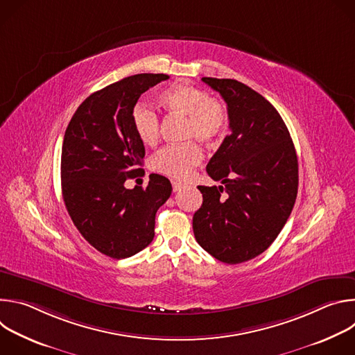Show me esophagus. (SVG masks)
Returning <instances> with one entry per match:
<instances>
[{"label": "esophagus", "instance_id": "1", "mask_svg": "<svg viewBox=\"0 0 355 355\" xmlns=\"http://www.w3.org/2000/svg\"><path fill=\"white\" fill-rule=\"evenodd\" d=\"M171 185H173V191H174V192H177V191H180V189L182 188V184H181V182H177V181H173Z\"/></svg>", "mask_w": 355, "mask_h": 355}]
</instances>
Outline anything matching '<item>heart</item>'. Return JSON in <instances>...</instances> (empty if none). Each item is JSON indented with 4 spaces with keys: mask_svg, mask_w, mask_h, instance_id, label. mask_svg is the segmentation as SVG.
Wrapping results in <instances>:
<instances>
[{
    "mask_svg": "<svg viewBox=\"0 0 355 355\" xmlns=\"http://www.w3.org/2000/svg\"><path fill=\"white\" fill-rule=\"evenodd\" d=\"M162 104L174 114L187 116L185 137H196L204 143L218 141L227 129L229 115L222 103L199 87L177 83L160 94ZM132 123L144 144H155L160 133L159 115L147 105L137 104L132 111ZM204 157L195 141L166 146L151 157L150 167L171 178L185 180Z\"/></svg>",
    "mask_w": 355,
    "mask_h": 355,
    "instance_id": "obj_1",
    "label": "heart"
}]
</instances>
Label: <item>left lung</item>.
Here are the masks:
<instances>
[{"label": "left lung", "mask_w": 355, "mask_h": 355, "mask_svg": "<svg viewBox=\"0 0 355 355\" xmlns=\"http://www.w3.org/2000/svg\"><path fill=\"white\" fill-rule=\"evenodd\" d=\"M227 105L230 133L207 166L223 185L204 187L192 219L199 245L226 264L260 256L286 223L297 193L289 130L268 101L232 78L202 77Z\"/></svg>", "instance_id": "obj_1"}]
</instances>
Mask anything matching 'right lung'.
Returning <instances> with one entry per match:
<instances>
[{"label":"right lung","instance_id":"right-lung-1","mask_svg":"<svg viewBox=\"0 0 355 355\" xmlns=\"http://www.w3.org/2000/svg\"><path fill=\"white\" fill-rule=\"evenodd\" d=\"M167 74H136L85 98L73 115L62 147V192L81 236L111 259H126L155 237L156 212L171 195V182L150 174L146 188L128 189L143 175L144 157L132 111L150 87Z\"/></svg>","mask_w":355,"mask_h":355}]
</instances>
